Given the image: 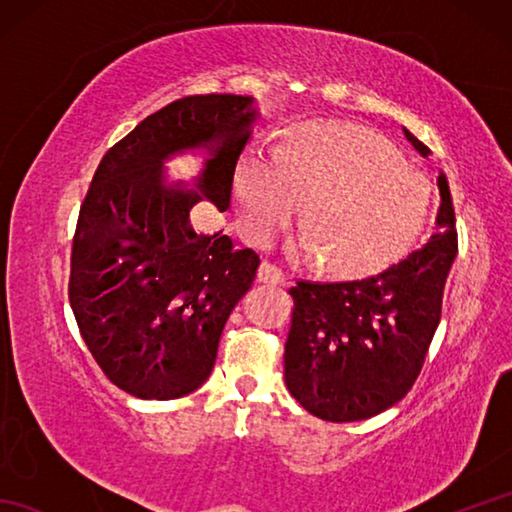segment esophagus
<instances>
[{"label":"esophagus","mask_w":512,"mask_h":512,"mask_svg":"<svg viewBox=\"0 0 512 512\" xmlns=\"http://www.w3.org/2000/svg\"><path fill=\"white\" fill-rule=\"evenodd\" d=\"M257 281H262V284L279 286V284H284V281H286V275H284V270L277 268L275 264L262 262L257 268Z\"/></svg>","instance_id":"34e87169"}]
</instances>
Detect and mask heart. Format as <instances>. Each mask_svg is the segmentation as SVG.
Listing matches in <instances>:
<instances>
[{"label":"heart","mask_w":512,"mask_h":512,"mask_svg":"<svg viewBox=\"0 0 512 512\" xmlns=\"http://www.w3.org/2000/svg\"><path fill=\"white\" fill-rule=\"evenodd\" d=\"M303 210L308 224L288 244L299 262L325 259L332 273L374 275L416 242L429 187L398 160L389 140L352 123L297 127L275 149L253 147L237 162L233 200L250 244L266 246Z\"/></svg>","instance_id":"b5f03b06"}]
</instances>
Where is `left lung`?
I'll return each instance as SVG.
<instances>
[{"label":"left lung","mask_w":512,"mask_h":512,"mask_svg":"<svg viewBox=\"0 0 512 512\" xmlns=\"http://www.w3.org/2000/svg\"><path fill=\"white\" fill-rule=\"evenodd\" d=\"M422 158L431 151L409 129ZM436 231L383 273L358 281H297L284 354L290 394L328 422L372 418L405 398L440 323L458 233L447 176L438 173Z\"/></svg>","instance_id":"8db88e82"}]
</instances>
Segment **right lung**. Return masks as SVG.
Returning a JSON list of instances; mask_svg holds the SVG:
<instances>
[{
  "label": "right lung",
  "instance_id": "1",
  "mask_svg": "<svg viewBox=\"0 0 512 512\" xmlns=\"http://www.w3.org/2000/svg\"><path fill=\"white\" fill-rule=\"evenodd\" d=\"M253 96H184L107 151L81 204L72 242L70 306L103 374L143 400L204 385L237 301L259 266L193 213L231 206L233 173L257 121ZM205 156L196 189L167 183L173 155Z\"/></svg>",
  "mask_w": 512,
  "mask_h": 512
}]
</instances>
